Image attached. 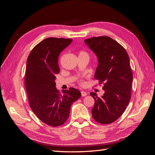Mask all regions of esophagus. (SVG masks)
Listing matches in <instances>:
<instances>
[{
    "label": "esophagus",
    "mask_w": 155,
    "mask_h": 155,
    "mask_svg": "<svg viewBox=\"0 0 155 155\" xmlns=\"http://www.w3.org/2000/svg\"><path fill=\"white\" fill-rule=\"evenodd\" d=\"M81 96H86L87 95V93L86 92H85V91H81Z\"/></svg>",
    "instance_id": "esophagus-1"
}]
</instances>
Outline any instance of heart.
<instances>
[{"instance_id": "heart-1", "label": "heart", "mask_w": 155, "mask_h": 155, "mask_svg": "<svg viewBox=\"0 0 155 155\" xmlns=\"http://www.w3.org/2000/svg\"><path fill=\"white\" fill-rule=\"evenodd\" d=\"M86 55V56H87V57H88V54L86 52V51H81L80 52H79V55ZM79 84H80V85H83L84 84H85V83H84V81H83V79H80L79 80Z\"/></svg>"}]
</instances>
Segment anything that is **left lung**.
I'll list each match as a JSON object with an SVG mask.
<instances>
[{"mask_svg":"<svg viewBox=\"0 0 155 155\" xmlns=\"http://www.w3.org/2000/svg\"><path fill=\"white\" fill-rule=\"evenodd\" d=\"M85 43L97 55L94 78L105 91L101 97L90 93L95 102L92 115L96 122L110 124L122 115L130 100L133 72L129 55L122 46L106 35L91 37Z\"/></svg>","mask_w":155,"mask_h":155,"instance_id":"1","label":"left lung"}]
</instances>
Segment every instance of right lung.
Here are the masks:
<instances>
[{"instance_id": "add662e5", "label": "right lung", "mask_w": 155, "mask_h": 155, "mask_svg": "<svg viewBox=\"0 0 155 155\" xmlns=\"http://www.w3.org/2000/svg\"><path fill=\"white\" fill-rule=\"evenodd\" d=\"M72 41L46 38L31 50L27 60L25 80L30 107L37 118L51 127L66 122L72 103L81 96L74 88L63 91L62 95L55 87V76L60 71L59 55Z\"/></svg>"}]
</instances>
